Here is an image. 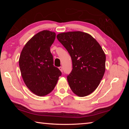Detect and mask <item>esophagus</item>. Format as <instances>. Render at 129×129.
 I'll list each match as a JSON object with an SVG mask.
<instances>
[{
    "label": "esophagus",
    "mask_w": 129,
    "mask_h": 129,
    "mask_svg": "<svg viewBox=\"0 0 129 129\" xmlns=\"http://www.w3.org/2000/svg\"><path fill=\"white\" fill-rule=\"evenodd\" d=\"M58 68H59L60 71L61 72H62V71H63V68H62V67H60Z\"/></svg>",
    "instance_id": "esophagus-1"
}]
</instances>
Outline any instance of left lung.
<instances>
[{
    "label": "left lung",
    "instance_id": "obj_1",
    "mask_svg": "<svg viewBox=\"0 0 129 129\" xmlns=\"http://www.w3.org/2000/svg\"><path fill=\"white\" fill-rule=\"evenodd\" d=\"M72 60L73 69L67 76L69 85L79 97L93 93L105 72L106 55L101 45L89 34L81 31L63 32L57 35Z\"/></svg>",
    "mask_w": 129,
    "mask_h": 129
}]
</instances>
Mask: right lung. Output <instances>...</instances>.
<instances>
[{"instance_id":"right-lung-1","label":"right lung","mask_w":129,"mask_h":129,"mask_svg":"<svg viewBox=\"0 0 129 129\" xmlns=\"http://www.w3.org/2000/svg\"><path fill=\"white\" fill-rule=\"evenodd\" d=\"M56 38L55 32L44 30L25 44L19 64L27 88L38 96H44L53 90L61 72L54 67L50 47Z\"/></svg>"}]
</instances>
